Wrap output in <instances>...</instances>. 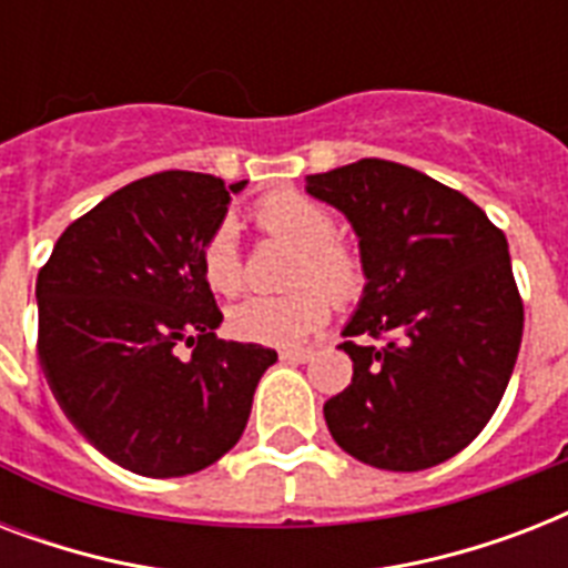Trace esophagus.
Listing matches in <instances>:
<instances>
[{
    "label": "esophagus",
    "mask_w": 568,
    "mask_h": 568,
    "mask_svg": "<svg viewBox=\"0 0 568 568\" xmlns=\"http://www.w3.org/2000/svg\"><path fill=\"white\" fill-rule=\"evenodd\" d=\"M312 356H315L312 351H280L283 363H310Z\"/></svg>",
    "instance_id": "1"
}]
</instances>
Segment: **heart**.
Masks as SVG:
<instances>
[{
	"label": "heart",
	"instance_id": "heart-1",
	"mask_svg": "<svg viewBox=\"0 0 568 568\" xmlns=\"http://www.w3.org/2000/svg\"><path fill=\"white\" fill-rule=\"evenodd\" d=\"M258 230L297 250L288 294H253L230 310L232 336L265 347H301L329 318V297L338 306L359 301L365 265L354 247L338 241L336 214L297 191H280L256 205ZM200 271L209 288L235 294L244 285L239 241L230 221L217 223L200 247Z\"/></svg>",
	"mask_w": 568,
	"mask_h": 568
}]
</instances>
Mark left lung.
<instances>
[{
    "mask_svg": "<svg viewBox=\"0 0 568 568\" xmlns=\"http://www.w3.org/2000/svg\"><path fill=\"white\" fill-rule=\"evenodd\" d=\"M359 239L365 292L342 336L354 379L324 418L359 463L439 466L484 430L519 356L525 306L504 232L466 194L427 173L359 159L306 176Z\"/></svg>",
    "mask_w": 568,
    "mask_h": 568,
    "instance_id": "1",
    "label": "left lung"
}]
</instances>
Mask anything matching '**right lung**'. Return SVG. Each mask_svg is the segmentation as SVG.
<instances>
[{"mask_svg":"<svg viewBox=\"0 0 568 568\" xmlns=\"http://www.w3.org/2000/svg\"><path fill=\"white\" fill-rule=\"evenodd\" d=\"M209 173L129 182L61 232L38 274V356L58 406L111 463L144 477L203 471L241 439L276 351L214 336L200 271L230 194ZM185 341L189 361L172 354Z\"/></svg>","mask_w":568,"mask_h":568,"instance_id":"add662e5","label":"right lung"}]
</instances>
